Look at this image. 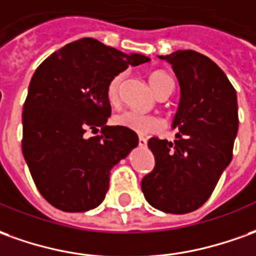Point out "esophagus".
Wrapping results in <instances>:
<instances>
[{
  "instance_id": "esophagus-1",
  "label": "esophagus",
  "mask_w": 256,
  "mask_h": 256,
  "mask_svg": "<svg viewBox=\"0 0 256 256\" xmlns=\"http://www.w3.org/2000/svg\"><path fill=\"white\" fill-rule=\"evenodd\" d=\"M139 146L140 148H146L148 146V139L144 138V136H139Z\"/></svg>"
}]
</instances>
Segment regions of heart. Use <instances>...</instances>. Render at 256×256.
Listing matches in <instances>:
<instances>
[{
  "mask_svg": "<svg viewBox=\"0 0 256 256\" xmlns=\"http://www.w3.org/2000/svg\"><path fill=\"white\" fill-rule=\"evenodd\" d=\"M125 76V72H120L117 75L111 78L110 82L107 84V98L110 104L117 106L120 102V89L121 84ZM149 82H150L152 89L158 96L172 93V80L166 72L154 71L149 75ZM112 122L117 126H124L134 132L138 134H153L162 128V121L154 116L149 114H140L136 111L125 110L122 112H118L112 117Z\"/></svg>",
  "mask_w": 256,
  "mask_h": 256,
  "instance_id": "b5f03b06",
  "label": "heart"
}]
</instances>
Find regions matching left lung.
Listing matches in <instances>:
<instances>
[{"label":"left lung","mask_w":256,"mask_h":256,"mask_svg":"<svg viewBox=\"0 0 256 256\" xmlns=\"http://www.w3.org/2000/svg\"><path fill=\"white\" fill-rule=\"evenodd\" d=\"M178 79L176 140L150 138L154 168L142 180V192L153 208L184 214L196 210L212 195L230 164L238 131L237 93L210 58L194 50L160 56Z\"/></svg>","instance_id":"8db88e82"}]
</instances>
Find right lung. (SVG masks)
Wrapping results in <instances>:
<instances>
[{
  "label": "right lung",
  "instance_id": "add662e5",
  "mask_svg": "<svg viewBox=\"0 0 256 256\" xmlns=\"http://www.w3.org/2000/svg\"><path fill=\"white\" fill-rule=\"evenodd\" d=\"M84 37L46 58L32 76L24 104L22 152L43 198L64 212H86L104 200L110 170L138 146V135L106 125L107 84L128 65L145 64ZM102 135L88 138L86 131Z\"/></svg>",
  "mask_w": 256,
  "mask_h": 256
}]
</instances>
